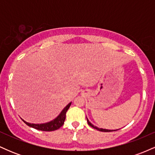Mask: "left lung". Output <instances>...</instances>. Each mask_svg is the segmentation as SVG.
Listing matches in <instances>:
<instances>
[{
	"instance_id": "obj_1",
	"label": "left lung",
	"mask_w": 155,
	"mask_h": 155,
	"mask_svg": "<svg viewBox=\"0 0 155 155\" xmlns=\"http://www.w3.org/2000/svg\"><path fill=\"white\" fill-rule=\"evenodd\" d=\"M87 122H88V124L89 125H90L91 127H93V128H95L96 130H97L99 131H102V132H111V131H116L117 130H108V129H104V128H99V127H97V126H95L94 124H92L91 122L89 121V120L87 119Z\"/></svg>"
}]
</instances>
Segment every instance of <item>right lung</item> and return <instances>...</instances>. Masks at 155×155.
<instances>
[{
    "label": "right lung",
    "instance_id": "right-lung-1",
    "mask_svg": "<svg viewBox=\"0 0 155 155\" xmlns=\"http://www.w3.org/2000/svg\"><path fill=\"white\" fill-rule=\"evenodd\" d=\"M71 105V102L69 103L68 104L65 106V108L62 110V111L60 112V114L58 115L56 118H54V120L50 121V122H46V123H41V124H33V123H29V122H26L24 120H22L23 122L25 123L27 125H28L29 127H33L38 130L41 131H54L56 130L59 129L61 126L63 125L64 122L65 120V114L68 110L69 107Z\"/></svg>",
    "mask_w": 155,
    "mask_h": 155
}]
</instances>
